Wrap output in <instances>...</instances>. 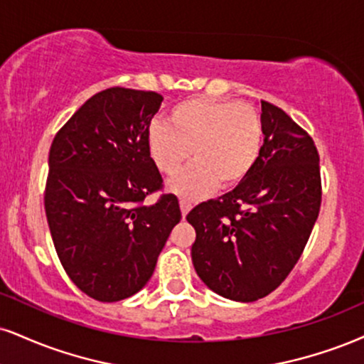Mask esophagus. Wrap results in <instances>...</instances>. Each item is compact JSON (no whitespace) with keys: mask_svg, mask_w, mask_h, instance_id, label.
Wrapping results in <instances>:
<instances>
[{"mask_svg":"<svg viewBox=\"0 0 364 364\" xmlns=\"http://www.w3.org/2000/svg\"><path fill=\"white\" fill-rule=\"evenodd\" d=\"M179 207H181L183 217H186V213L191 210V201L186 200V198H181V200H179Z\"/></svg>","mask_w":364,"mask_h":364,"instance_id":"34e87169","label":"esophagus"}]
</instances>
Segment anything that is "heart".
Instances as JSON below:
<instances>
[{
  "instance_id": "1",
  "label": "heart",
  "mask_w": 364,
  "mask_h": 364,
  "mask_svg": "<svg viewBox=\"0 0 364 364\" xmlns=\"http://www.w3.org/2000/svg\"><path fill=\"white\" fill-rule=\"evenodd\" d=\"M169 124L154 122L147 130V151L166 176L193 157L195 163L171 181L185 198L237 186L254 169L262 149V120L247 103L191 98L174 105Z\"/></svg>"
}]
</instances>
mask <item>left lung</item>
I'll return each instance as SVG.
<instances>
[{
	"label": "left lung",
	"instance_id": "obj_1",
	"mask_svg": "<svg viewBox=\"0 0 364 364\" xmlns=\"http://www.w3.org/2000/svg\"><path fill=\"white\" fill-rule=\"evenodd\" d=\"M264 144L249 176L186 215L191 259L212 291L256 301L284 282L304 252L322 201L314 140L282 108L261 102Z\"/></svg>",
	"mask_w": 364,
	"mask_h": 364
}]
</instances>
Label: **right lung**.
<instances>
[{
	"mask_svg": "<svg viewBox=\"0 0 364 364\" xmlns=\"http://www.w3.org/2000/svg\"><path fill=\"white\" fill-rule=\"evenodd\" d=\"M163 96L108 87L91 96L55 134L49 152L46 215L68 277L98 301L142 290L173 227L176 195L154 205L163 176L147 151V130Z\"/></svg>",
	"mask_w": 364,
	"mask_h": 364,
	"instance_id": "1",
	"label": "right lung"
}]
</instances>
